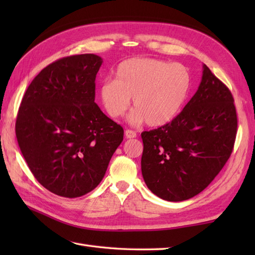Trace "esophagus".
<instances>
[{
  "label": "esophagus",
  "instance_id": "esophagus-1",
  "mask_svg": "<svg viewBox=\"0 0 255 255\" xmlns=\"http://www.w3.org/2000/svg\"><path fill=\"white\" fill-rule=\"evenodd\" d=\"M125 136H126V138H128V139H132V138L137 137V133H136V131L131 130V129H127V130L125 131Z\"/></svg>",
  "mask_w": 255,
  "mask_h": 255
}]
</instances>
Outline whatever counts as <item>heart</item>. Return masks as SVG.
Masks as SVG:
<instances>
[{"instance_id": "1", "label": "heart", "mask_w": 255, "mask_h": 255, "mask_svg": "<svg viewBox=\"0 0 255 255\" xmlns=\"http://www.w3.org/2000/svg\"><path fill=\"white\" fill-rule=\"evenodd\" d=\"M189 88L191 74L180 63L152 58H132L116 69V79L101 84L100 96L112 118L124 115L132 96L136 107L129 115L132 124L145 121L156 127L170 123L182 108Z\"/></svg>"}]
</instances>
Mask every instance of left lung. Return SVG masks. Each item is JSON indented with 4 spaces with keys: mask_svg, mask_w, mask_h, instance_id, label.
<instances>
[{
    "mask_svg": "<svg viewBox=\"0 0 255 255\" xmlns=\"http://www.w3.org/2000/svg\"><path fill=\"white\" fill-rule=\"evenodd\" d=\"M230 90L204 64L198 90L172 122L141 133V172L156 196L169 202L194 197L228 161L237 136Z\"/></svg>",
    "mask_w": 255,
    "mask_h": 255,
    "instance_id": "1",
    "label": "left lung"
}]
</instances>
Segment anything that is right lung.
<instances>
[{"mask_svg": "<svg viewBox=\"0 0 255 255\" xmlns=\"http://www.w3.org/2000/svg\"><path fill=\"white\" fill-rule=\"evenodd\" d=\"M102 62L93 53L59 59L31 81L20 103L21 154L36 180L59 196L93 191L124 139L123 127L94 102Z\"/></svg>", "mask_w": 255, "mask_h": 255, "instance_id": "obj_1", "label": "right lung"}]
</instances>
